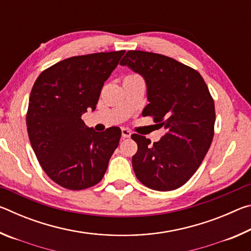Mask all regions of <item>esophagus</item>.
Here are the masks:
<instances>
[{"mask_svg": "<svg viewBox=\"0 0 251 251\" xmlns=\"http://www.w3.org/2000/svg\"><path fill=\"white\" fill-rule=\"evenodd\" d=\"M130 130L127 129V128H122V137L123 138H129L130 137Z\"/></svg>", "mask_w": 251, "mask_h": 251, "instance_id": "1", "label": "esophagus"}]
</instances>
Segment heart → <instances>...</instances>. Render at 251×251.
Wrapping results in <instances>:
<instances>
[{"instance_id": "1", "label": "heart", "mask_w": 251, "mask_h": 251, "mask_svg": "<svg viewBox=\"0 0 251 251\" xmlns=\"http://www.w3.org/2000/svg\"><path fill=\"white\" fill-rule=\"evenodd\" d=\"M134 78H141L137 75H127L124 79H134Z\"/></svg>"}]
</instances>
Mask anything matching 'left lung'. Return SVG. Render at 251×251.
Wrapping results in <instances>:
<instances>
[{
    "label": "left lung",
    "mask_w": 251,
    "mask_h": 251,
    "mask_svg": "<svg viewBox=\"0 0 251 251\" xmlns=\"http://www.w3.org/2000/svg\"><path fill=\"white\" fill-rule=\"evenodd\" d=\"M141 74L147 100L143 116L166 129L158 142L137 134V152L131 158L138 180L159 192L179 188L205 158L214 138L215 104L196 70L161 54L128 50L120 63Z\"/></svg>",
    "instance_id": "left-lung-1"
}]
</instances>
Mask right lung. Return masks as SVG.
<instances>
[{
  "label": "right lung",
  "mask_w": 251,
  "mask_h": 251,
  "mask_svg": "<svg viewBox=\"0 0 251 251\" xmlns=\"http://www.w3.org/2000/svg\"><path fill=\"white\" fill-rule=\"evenodd\" d=\"M125 50L73 56L42 72L28 100V138L43 171L71 190L90 188L101 180L120 143L122 130L88 128L82 120L94 110L104 82Z\"/></svg>",
  "instance_id": "obj_1"
}]
</instances>
